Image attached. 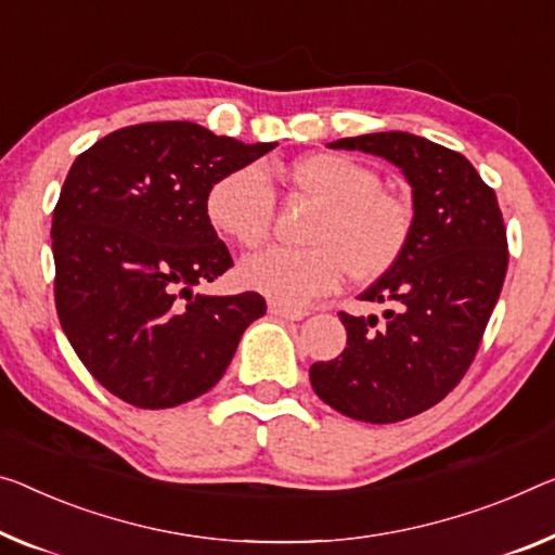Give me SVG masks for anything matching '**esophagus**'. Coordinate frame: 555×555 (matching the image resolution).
I'll use <instances>...</instances> for the list:
<instances>
[{
  "mask_svg": "<svg viewBox=\"0 0 555 555\" xmlns=\"http://www.w3.org/2000/svg\"><path fill=\"white\" fill-rule=\"evenodd\" d=\"M268 310H270V314H275V318H283V320H305L307 318V310H297V307H287L280 302H270Z\"/></svg>",
  "mask_w": 555,
  "mask_h": 555,
  "instance_id": "1",
  "label": "esophagus"
}]
</instances>
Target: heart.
Here are the masks:
<instances>
[{"label": "heart", "instance_id": "b5f03b06", "mask_svg": "<svg viewBox=\"0 0 555 555\" xmlns=\"http://www.w3.org/2000/svg\"><path fill=\"white\" fill-rule=\"evenodd\" d=\"M287 181L320 203L307 230L310 248H268L245 258L237 278L253 293L300 307L337 289L347 272L354 283H374L404 255L414 208L404 195L382 189L370 166L339 153H310L289 166ZM206 212L220 235L241 248H258L275 218L266 168L253 164L218 178L206 195Z\"/></svg>", "mask_w": 555, "mask_h": 555}]
</instances>
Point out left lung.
Here are the masks:
<instances>
[{"label": "left lung", "instance_id": "8db88e82", "mask_svg": "<svg viewBox=\"0 0 555 555\" xmlns=\"http://www.w3.org/2000/svg\"><path fill=\"white\" fill-rule=\"evenodd\" d=\"M404 170L414 195L412 237L387 275L360 300L374 314L339 312L345 352L310 366L322 402L357 422L391 424L439 404L472 366L508 268L496 193L462 153L414 133L385 131L330 143Z\"/></svg>", "mask_w": 555, "mask_h": 555}]
</instances>
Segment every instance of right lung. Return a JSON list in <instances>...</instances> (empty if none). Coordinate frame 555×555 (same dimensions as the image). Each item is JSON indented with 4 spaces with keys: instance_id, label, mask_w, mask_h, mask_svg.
Here are the masks:
<instances>
[{
    "instance_id": "obj_1",
    "label": "right lung",
    "mask_w": 555,
    "mask_h": 555,
    "mask_svg": "<svg viewBox=\"0 0 555 555\" xmlns=\"http://www.w3.org/2000/svg\"><path fill=\"white\" fill-rule=\"evenodd\" d=\"M275 143L216 135L191 121L118 129L79 153L51 220L54 300L91 377L139 409L206 395L245 327L266 314L258 293L195 295L233 268L206 195Z\"/></svg>"
}]
</instances>
